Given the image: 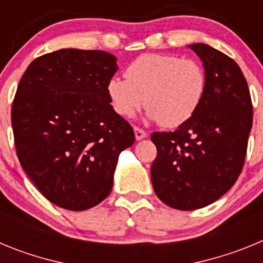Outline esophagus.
Wrapping results in <instances>:
<instances>
[{"label":"esophagus","mask_w":263,"mask_h":263,"mask_svg":"<svg viewBox=\"0 0 263 263\" xmlns=\"http://www.w3.org/2000/svg\"><path fill=\"white\" fill-rule=\"evenodd\" d=\"M134 134H136V139L137 141H141V139L146 138V136H147V133H146L145 130L141 129V127H134Z\"/></svg>","instance_id":"34e87169"}]
</instances>
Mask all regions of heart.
I'll return each instance as SVG.
<instances>
[{"instance_id": "heart-1", "label": "heart", "mask_w": 263, "mask_h": 263, "mask_svg": "<svg viewBox=\"0 0 263 263\" xmlns=\"http://www.w3.org/2000/svg\"><path fill=\"white\" fill-rule=\"evenodd\" d=\"M126 79L108 81L111 108L132 117L145 104L147 117L175 127L196 113L206 92V73L200 62L167 53H145L130 63Z\"/></svg>"}]
</instances>
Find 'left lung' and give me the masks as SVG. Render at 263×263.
Listing matches in <instances>:
<instances>
[{
    "label": "left lung",
    "instance_id": "left-lung-1",
    "mask_svg": "<svg viewBox=\"0 0 263 263\" xmlns=\"http://www.w3.org/2000/svg\"><path fill=\"white\" fill-rule=\"evenodd\" d=\"M206 73L200 106L175 132H155L152 182L171 208L194 211L231 190L242 171L253 124L248 83L236 62L204 43L190 45Z\"/></svg>",
    "mask_w": 263,
    "mask_h": 263
}]
</instances>
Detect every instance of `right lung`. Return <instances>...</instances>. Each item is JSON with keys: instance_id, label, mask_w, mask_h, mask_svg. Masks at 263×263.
I'll return each instance as SVG.
<instances>
[{"instance_id": "obj_1", "label": "right lung", "mask_w": 263, "mask_h": 263, "mask_svg": "<svg viewBox=\"0 0 263 263\" xmlns=\"http://www.w3.org/2000/svg\"><path fill=\"white\" fill-rule=\"evenodd\" d=\"M116 60L105 51L63 48L32 60L18 84L17 157L38 191L64 210L84 211L108 197L118 155L136 139L106 92Z\"/></svg>"}]
</instances>
